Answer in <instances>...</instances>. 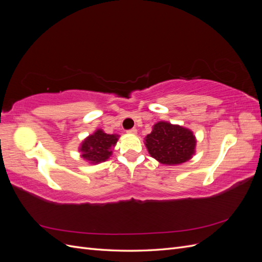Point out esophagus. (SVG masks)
I'll return each instance as SVG.
<instances>
[{
  "label": "esophagus",
  "mask_w": 262,
  "mask_h": 262,
  "mask_svg": "<svg viewBox=\"0 0 262 262\" xmlns=\"http://www.w3.org/2000/svg\"><path fill=\"white\" fill-rule=\"evenodd\" d=\"M137 129L136 128H132V129H130V130H128V131H126V132H128V133H130V134H137Z\"/></svg>",
  "instance_id": "obj_1"
}]
</instances>
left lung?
Segmentation results:
<instances>
[{
	"mask_svg": "<svg viewBox=\"0 0 262 262\" xmlns=\"http://www.w3.org/2000/svg\"><path fill=\"white\" fill-rule=\"evenodd\" d=\"M196 140L193 132L178 124L160 121L145 138V146L149 155L161 164L178 165L195 152Z\"/></svg>",
	"mask_w": 262,
	"mask_h": 262,
	"instance_id": "8db88e82",
	"label": "left lung"
}]
</instances>
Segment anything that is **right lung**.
<instances>
[{
    "label": "right lung",
    "mask_w": 262,
    "mask_h": 262,
    "mask_svg": "<svg viewBox=\"0 0 262 262\" xmlns=\"http://www.w3.org/2000/svg\"><path fill=\"white\" fill-rule=\"evenodd\" d=\"M118 138L117 134H107L98 129L82 142L81 156L91 164L106 162L113 154V147L117 144Z\"/></svg>",
    "instance_id": "1"
}]
</instances>
